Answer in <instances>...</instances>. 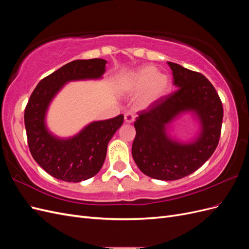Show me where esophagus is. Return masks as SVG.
<instances>
[{
  "instance_id": "obj_1",
  "label": "esophagus",
  "mask_w": 249,
  "mask_h": 249,
  "mask_svg": "<svg viewBox=\"0 0 249 249\" xmlns=\"http://www.w3.org/2000/svg\"><path fill=\"white\" fill-rule=\"evenodd\" d=\"M124 120L125 123H133L135 120V115L131 112H126L124 114Z\"/></svg>"
}]
</instances>
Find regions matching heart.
<instances>
[{"label": "heart", "mask_w": 249, "mask_h": 249, "mask_svg": "<svg viewBox=\"0 0 249 249\" xmlns=\"http://www.w3.org/2000/svg\"><path fill=\"white\" fill-rule=\"evenodd\" d=\"M170 87L169 78L160 73L157 67L145 65L131 73L124 81L123 89L130 95H137V106L141 109L152 106L167 94Z\"/></svg>", "instance_id": "b5f03b06"}]
</instances>
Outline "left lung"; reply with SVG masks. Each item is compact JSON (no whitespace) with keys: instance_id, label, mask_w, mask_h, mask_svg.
I'll use <instances>...</instances> for the list:
<instances>
[{"instance_id":"left-lung-1","label":"left lung","mask_w":249,"mask_h":249,"mask_svg":"<svg viewBox=\"0 0 249 249\" xmlns=\"http://www.w3.org/2000/svg\"><path fill=\"white\" fill-rule=\"evenodd\" d=\"M177 90L138 112L132 155L144 175L162 180L185 178L213 155L219 142L223 107L214 86L203 74L168 62ZM194 110L202 124L199 137L179 143L167 137V125L178 114Z\"/></svg>"}]
</instances>
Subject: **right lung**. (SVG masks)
<instances>
[{
  "label": "right lung",
  "mask_w": 249,
  "mask_h": 249,
  "mask_svg": "<svg viewBox=\"0 0 249 249\" xmlns=\"http://www.w3.org/2000/svg\"><path fill=\"white\" fill-rule=\"evenodd\" d=\"M106 63L99 58L74 60L43 78L30 96L24 115L30 153L40 167L58 179L78 183L95 176L106 159L109 141L124 123L123 114L94 122L70 139L53 136L44 124L51 101L66 82L99 79Z\"/></svg>",
  "instance_id": "right-lung-1"
}]
</instances>
